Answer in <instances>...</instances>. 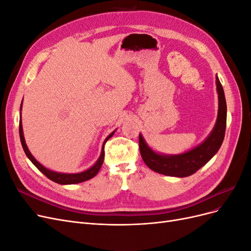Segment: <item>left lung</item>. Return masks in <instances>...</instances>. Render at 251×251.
<instances>
[{
    "instance_id": "left-lung-1",
    "label": "left lung",
    "mask_w": 251,
    "mask_h": 251,
    "mask_svg": "<svg viewBox=\"0 0 251 251\" xmlns=\"http://www.w3.org/2000/svg\"><path fill=\"white\" fill-rule=\"evenodd\" d=\"M217 91L219 94L218 119L214 130L203 143L194 150L177 156H163L151 151L139 134V150L149 168L156 173L173 177H187L195 174L206 164L221 148L226 128V100L223 87L217 76Z\"/></svg>"
}]
</instances>
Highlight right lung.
I'll return each instance as SVG.
<instances>
[{"mask_svg":"<svg viewBox=\"0 0 251 251\" xmlns=\"http://www.w3.org/2000/svg\"><path fill=\"white\" fill-rule=\"evenodd\" d=\"M21 109H22V104H21ZM20 138H21V143H22V147H23V150H24L26 156L30 159V161H31L37 169H39L45 176H46L48 179L52 180L53 182H56V183L58 184H75V183H80V182H83V181H87L91 178H93L94 176H96V174L100 172L101 165H102V162H103V159H104V144L105 142H107L112 136L114 134L111 133L107 138H105L104 142H103V147H102V150H101V155L100 157V159H98L97 162L92 166V168L82 172V173H78V174H60V173H55V172H52V171H49L47 170L46 168H44V166L37 162L35 159L33 158V156L31 155V153H30L27 146H26V142H25V139H24V134H23V127H22V121L20 120Z\"/></svg>","mask_w":251,"mask_h":251,"instance_id":"add662e5","label":"right lung"}]
</instances>
